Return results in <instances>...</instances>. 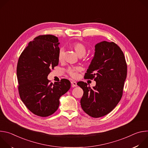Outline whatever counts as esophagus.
<instances>
[{
  "label": "esophagus",
  "mask_w": 148,
  "mask_h": 148,
  "mask_svg": "<svg viewBox=\"0 0 148 148\" xmlns=\"http://www.w3.org/2000/svg\"><path fill=\"white\" fill-rule=\"evenodd\" d=\"M71 86H72V87H76L77 86V82H76L75 81H71Z\"/></svg>",
  "instance_id": "esophagus-1"
}]
</instances>
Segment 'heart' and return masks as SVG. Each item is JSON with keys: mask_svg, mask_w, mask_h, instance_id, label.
<instances>
[{"mask_svg": "<svg viewBox=\"0 0 148 148\" xmlns=\"http://www.w3.org/2000/svg\"><path fill=\"white\" fill-rule=\"evenodd\" d=\"M71 47L74 50L76 54L79 57H82L86 54V52H87L86 47L81 43L75 42V43H74L71 45ZM62 57H63V51L62 50H60L58 54V60L59 61L62 60ZM79 68L73 67V68H70L67 71L70 76H71L73 78H75L77 76V73L78 71H79Z\"/></svg>", "mask_w": 148, "mask_h": 148, "instance_id": "heart-1", "label": "heart"}]
</instances>
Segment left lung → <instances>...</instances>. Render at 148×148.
Here are the masks:
<instances>
[{
	"label": "left lung",
	"mask_w": 148,
	"mask_h": 148,
	"mask_svg": "<svg viewBox=\"0 0 148 148\" xmlns=\"http://www.w3.org/2000/svg\"><path fill=\"white\" fill-rule=\"evenodd\" d=\"M126 74L125 56L117 45L107 41L96 44L94 56L84 76L94 78L96 85L91 88L86 82H77L84 91L80 101L83 111L93 118L112 111L122 96Z\"/></svg>",
	"instance_id": "obj_1"
}]
</instances>
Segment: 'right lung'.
Wrapping results in <instances>:
<instances>
[{
  "label": "right lung",
  "mask_w": 148,
  "mask_h": 148,
  "mask_svg": "<svg viewBox=\"0 0 148 148\" xmlns=\"http://www.w3.org/2000/svg\"><path fill=\"white\" fill-rule=\"evenodd\" d=\"M58 37L38 36L30 41L21 54L17 66L20 97L34 114L50 116L58 109L60 98L71 87L70 81L62 79L54 84L47 76L58 64Z\"/></svg>",
  "instance_id": "right-lung-1"
}]
</instances>
